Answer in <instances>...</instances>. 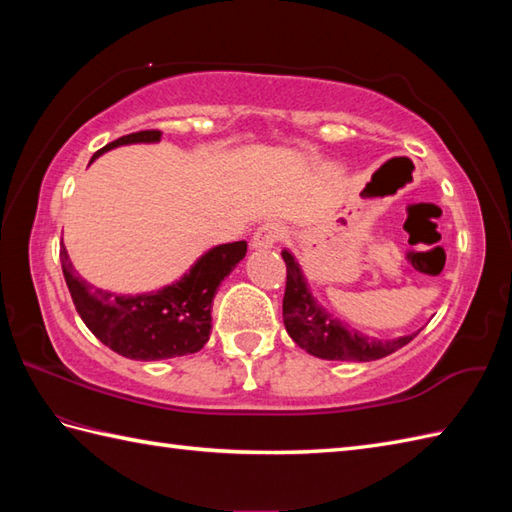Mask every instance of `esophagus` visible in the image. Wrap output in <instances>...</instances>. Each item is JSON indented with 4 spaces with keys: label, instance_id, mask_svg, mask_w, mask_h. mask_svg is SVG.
I'll return each instance as SVG.
<instances>
[{
    "label": "esophagus",
    "instance_id": "1",
    "mask_svg": "<svg viewBox=\"0 0 512 512\" xmlns=\"http://www.w3.org/2000/svg\"><path fill=\"white\" fill-rule=\"evenodd\" d=\"M284 237H286V226L284 224L264 222L255 231L253 242H250V246H253L255 250H268V248H273L279 242V239H284Z\"/></svg>",
    "mask_w": 512,
    "mask_h": 512
}]
</instances>
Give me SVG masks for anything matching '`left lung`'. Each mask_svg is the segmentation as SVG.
<instances>
[{
    "label": "left lung",
    "instance_id": "1",
    "mask_svg": "<svg viewBox=\"0 0 512 512\" xmlns=\"http://www.w3.org/2000/svg\"><path fill=\"white\" fill-rule=\"evenodd\" d=\"M286 262V295H284V325L301 350L325 358V361H352L367 363L378 361L389 354L398 352L413 341V334L398 336V339H378L369 336L352 325L336 319L312 297L306 275L290 250H281Z\"/></svg>",
    "mask_w": 512,
    "mask_h": 512
}]
</instances>
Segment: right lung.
Wrapping results in <instances>:
<instances>
[{"mask_svg": "<svg viewBox=\"0 0 512 512\" xmlns=\"http://www.w3.org/2000/svg\"><path fill=\"white\" fill-rule=\"evenodd\" d=\"M160 136L158 129L123 136L96 151L90 162L123 145L158 143ZM244 257L246 242L213 246L178 281L143 295H116L92 286L76 273L65 246L61 268L74 308L96 339L132 361H162L202 350L211 334L215 292Z\"/></svg>", "mask_w": 512, "mask_h": 512, "instance_id": "1", "label": "right lung"}]
</instances>
